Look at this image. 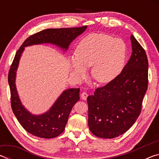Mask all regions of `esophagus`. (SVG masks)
Returning <instances> with one entry per match:
<instances>
[{"instance_id":"1","label":"esophagus","mask_w":159,"mask_h":159,"mask_svg":"<svg viewBox=\"0 0 159 159\" xmlns=\"http://www.w3.org/2000/svg\"><path fill=\"white\" fill-rule=\"evenodd\" d=\"M88 96V93H86V92H83L81 94V98H82V99H83V100H85V99H87Z\"/></svg>"}]
</instances>
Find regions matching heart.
Wrapping results in <instances>:
<instances>
[{"label":"heart","instance_id":"obj_1","mask_svg":"<svg viewBox=\"0 0 159 159\" xmlns=\"http://www.w3.org/2000/svg\"><path fill=\"white\" fill-rule=\"evenodd\" d=\"M127 47L120 39L102 33L88 34L79 42L76 55L70 59L71 71L81 79L87 68L92 66L93 79L100 83H108L119 76L124 68Z\"/></svg>","mask_w":159,"mask_h":159}]
</instances>
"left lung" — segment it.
Masks as SVG:
<instances>
[{"label": "left lung", "mask_w": 159, "mask_h": 159, "mask_svg": "<svg viewBox=\"0 0 159 159\" xmlns=\"http://www.w3.org/2000/svg\"><path fill=\"white\" fill-rule=\"evenodd\" d=\"M130 41L133 52L121 73L87 98L88 126L98 138L121 135L140 114L148 85V60L133 34Z\"/></svg>", "instance_id": "left-lung-1"}]
</instances>
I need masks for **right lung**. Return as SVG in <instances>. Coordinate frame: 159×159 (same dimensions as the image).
<instances>
[{
    "mask_svg": "<svg viewBox=\"0 0 159 159\" xmlns=\"http://www.w3.org/2000/svg\"><path fill=\"white\" fill-rule=\"evenodd\" d=\"M87 26L76 28L45 29L29 36L16 53L8 74V83L11 94L12 111L21 125L34 136L41 138H56L65 128L72 107L79 100V88H69L64 90L48 111L36 115L26 109L19 97L15 80L17 70L25 48L34 45L50 43L68 50L69 45L81 34Z\"/></svg>",
    "mask_w": 159,
    "mask_h": 159,
    "instance_id": "right-lung-1",
    "label": "right lung"
}]
</instances>
